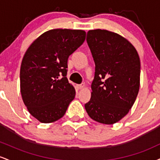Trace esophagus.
Wrapping results in <instances>:
<instances>
[{"label":"esophagus","mask_w":160,"mask_h":160,"mask_svg":"<svg viewBox=\"0 0 160 160\" xmlns=\"http://www.w3.org/2000/svg\"><path fill=\"white\" fill-rule=\"evenodd\" d=\"M83 87H84L83 84H77V85H76V88L78 89H81Z\"/></svg>","instance_id":"obj_1"}]
</instances>
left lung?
<instances>
[{"mask_svg":"<svg viewBox=\"0 0 160 160\" xmlns=\"http://www.w3.org/2000/svg\"><path fill=\"white\" fill-rule=\"evenodd\" d=\"M86 42L95 65L92 95L85 104L92 120L111 125L135 103L140 86V58L127 40L107 30H90Z\"/></svg>","mask_w":160,"mask_h":160,"instance_id":"left-lung-1","label":"left lung"}]
</instances>
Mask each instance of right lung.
Returning <instances> with one entry per match:
<instances>
[{"mask_svg":"<svg viewBox=\"0 0 160 160\" xmlns=\"http://www.w3.org/2000/svg\"><path fill=\"white\" fill-rule=\"evenodd\" d=\"M85 38L82 30L52 29L27 49L20 68V89L29 113L40 122L59 120L74 98V88L66 78L68 59Z\"/></svg>","mask_w":160,"mask_h":160,"instance_id":"1","label":"right lung"}]
</instances>
